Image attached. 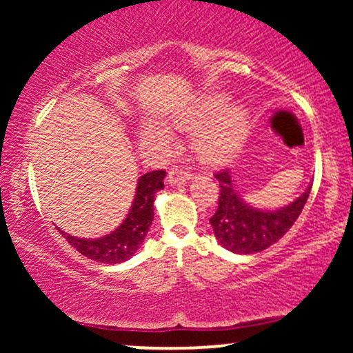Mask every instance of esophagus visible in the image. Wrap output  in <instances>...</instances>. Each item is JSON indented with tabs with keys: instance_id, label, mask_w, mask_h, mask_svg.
<instances>
[{
	"instance_id": "obj_1",
	"label": "esophagus",
	"mask_w": 353,
	"mask_h": 353,
	"mask_svg": "<svg viewBox=\"0 0 353 353\" xmlns=\"http://www.w3.org/2000/svg\"><path fill=\"white\" fill-rule=\"evenodd\" d=\"M190 177H192L190 171H188V169H184V168H179V165H176V168H172L171 171H169L168 182L171 185H179V184H184L185 181H189Z\"/></svg>"
}]
</instances>
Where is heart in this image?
Listing matches in <instances>:
<instances>
[{
    "instance_id": "1",
    "label": "heart",
    "mask_w": 353,
    "mask_h": 353,
    "mask_svg": "<svg viewBox=\"0 0 353 353\" xmlns=\"http://www.w3.org/2000/svg\"><path fill=\"white\" fill-rule=\"evenodd\" d=\"M225 106V96L210 94L172 119L174 128L181 131H196L205 125L194 139V149L201 159L208 163H222L228 159L230 154L236 152L249 131V112L242 106ZM141 141L144 144L168 148L172 137L161 125L145 123L141 129Z\"/></svg>"
}]
</instances>
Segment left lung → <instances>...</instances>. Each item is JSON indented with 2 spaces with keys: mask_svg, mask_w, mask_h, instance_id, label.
I'll list each match as a JSON object with an SVG mask.
<instances>
[{
  "mask_svg": "<svg viewBox=\"0 0 353 353\" xmlns=\"http://www.w3.org/2000/svg\"><path fill=\"white\" fill-rule=\"evenodd\" d=\"M219 181V205L209 219L219 244L234 254H255L265 250L294 225L305 205L312 184L302 196L285 208L277 210H261L245 204L239 196L229 169L214 174Z\"/></svg>",
  "mask_w": 353,
  "mask_h": 353,
  "instance_id": "1",
  "label": "left lung"
}]
</instances>
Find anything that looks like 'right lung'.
<instances>
[{"label":"right lung","mask_w":353,"mask_h":353,"mask_svg":"<svg viewBox=\"0 0 353 353\" xmlns=\"http://www.w3.org/2000/svg\"><path fill=\"white\" fill-rule=\"evenodd\" d=\"M165 171H152L139 177L134 202L119 228L101 239H79L58 229L63 237L84 257L103 264H119L137 252L154 219V196L164 188Z\"/></svg>","instance_id":"1"}]
</instances>
